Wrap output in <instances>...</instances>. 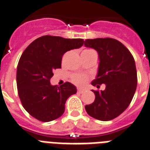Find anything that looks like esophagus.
I'll list each match as a JSON object with an SVG mask.
<instances>
[{
	"instance_id": "esophagus-1",
	"label": "esophagus",
	"mask_w": 150,
	"mask_h": 150,
	"mask_svg": "<svg viewBox=\"0 0 150 150\" xmlns=\"http://www.w3.org/2000/svg\"><path fill=\"white\" fill-rule=\"evenodd\" d=\"M77 92H78V93H83L85 92V90H83V89L78 88V89H77Z\"/></svg>"
}]
</instances>
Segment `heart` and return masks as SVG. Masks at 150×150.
Instances as JSON below:
<instances>
[{
  "instance_id": "obj_1",
  "label": "heart",
  "mask_w": 150,
  "mask_h": 150,
  "mask_svg": "<svg viewBox=\"0 0 150 150\" xmlns=\"http://www.w3.org/2000/svg\"><path fill=\"white\" fill-rule=\"evenodd\" d=\"M90 51H93L92 50H84L83 52H90ZM86 80H87V78H86V76H84V75H81V74H76V75H74V76H72V82L76 84L78 86H83L84 84L86 83Z\"/></svg>"
}]
</instances>
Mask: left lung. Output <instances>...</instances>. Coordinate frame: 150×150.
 Segmentation results:
<instances>
[{
  "label": "left lung",
  "mask_w": 150,
  "mask_h": 150,
  "mask_svg": "<svg viewBox=\"0 0 150 150\" xmlns=\"http://www.w3.org/2000/svg\"><path fill=\"white\" fill-rule=\"evenodd\" d=\"M86 47L98 53V72L93 86L104 83V90H93L94 102L86 105L90 117L101 121L111 120L120 115L131 103L137 86L134 58L122 43L112 38L87 39Z\"/></svg>",
  "instance_id": "obj_1"
}]
</instances>
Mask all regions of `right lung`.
I'll return each instance as SVG.
<instances>
[{
  "instance_id": "1",
  "label": "right lung",
  "mask_w": 150,
  "mask_h": 150,
  "mask_svg": "<svg viewBox=\"0 0 150 150\" xmlns=\"http://www.w3.org/2000/svg\"><path fill=\"white\" fill-rule=\"evenodd\" d=\"M83 39H66L46 35L33 40L20 58L17 86L23 108L33 117L50 122L61 117L68 97L76 93L69 82L57 86L50 84L54 70L61 68L67 51L81 47Z\"/></svg>"
}]
</instances>
